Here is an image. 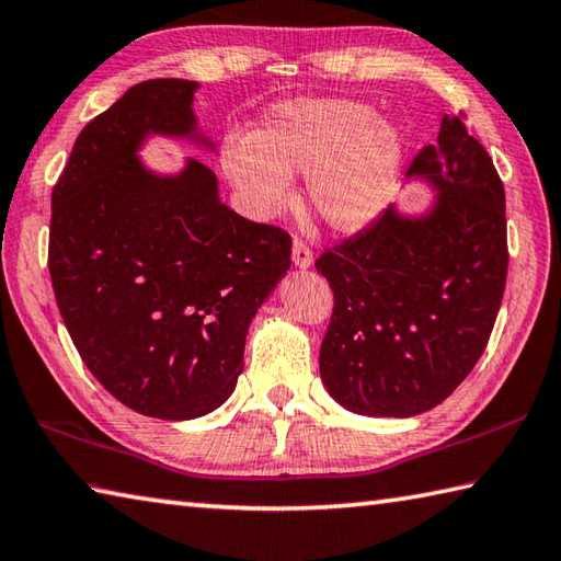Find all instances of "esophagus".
Segmentation results:
<instances>
[{"mask_svg": "<svg viewBox=\"0 0 561 561\" xmlns=\"http://www.w3.org/2000/svg\"><path fill=\"white\" fill-rule=\"evenodd\" d=\"M291 260H294V264H297V267H301V270L311 267L313 252H311V248L307 245V242L299 240V238H294V242H291Z\"/></svg>", "mask_w": 561, "mask_h": 561, "instance_id": "34e87169", "label": "esophagus"}]
</instances>
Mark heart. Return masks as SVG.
I'll use <instances>...</instances> for the list:
<instances>
[{
  "mask_svg": "<svg viewBox=\"0 0 561 561\" xmlns=\"http://www.w3.org/2000/svg\"><path fill=\"white\" fill-rule=\"evenodd\" d=\"M404 164V139L358 100L323 98L282 105L252 139H228L222 169L252 218L291 201V176H307L313 210L333 230L368 228L390 206Z\"/></svg>",
  "mask_w": 561,
  "mask_h": 561,
  "instance_id": "heart-1",
  "label": "heart"
}]
</instances>
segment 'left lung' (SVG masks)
I'll return each instance as SVG.
<instances>
[{
    "label": "left lung",
    "mask_w": 561,
    "mask_h": 561,
    "mask_svg": "<svg viewBox=\"0 0 561 561\" xmlns=\"http://www.w3.org/2000/svg\"><path fill=\"white\" fill-rule=\"evenodd\" d=\"M442 119L407 176L439 188L426 218L394 208L316 260L333 313L321 380L345 410L412 416L444 402L491 339L507 277L505 191L493 159L463 127Z\"/></svg>",
    "instance_id": "1"
}]
</instances>
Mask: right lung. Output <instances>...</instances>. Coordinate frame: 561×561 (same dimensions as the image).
Returning a JSON list of instances; mask_svg holds the SVG:
<instances>
[{
	"instance_id": "1",
	"label": "right lung",
	"mask_w": 561,
	"mask_h": 561,
	"mask_svg": "<svg viewBox=\"0 0 561 561\" xmlns=\"http://www.w3.org/2000/svg\"><path fill=\"white\" fill-rule=\"evenodd\" d=\"M193 90L145 80L90 119L48 230L56 304L88 370L129 410L176 422L228 400L252 316L291 264L289 232L220 203L201 161L159 179L135 157L147 135H191Z\"/></svg>"
}]
</instances>
